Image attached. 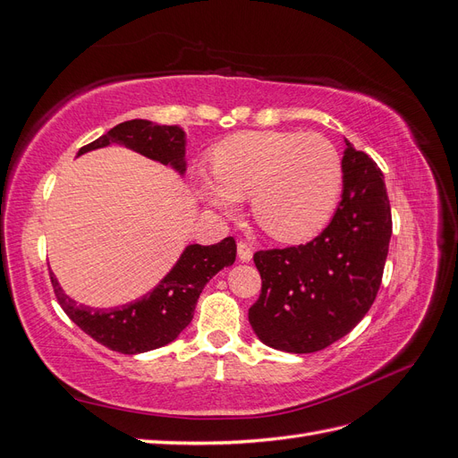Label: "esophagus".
I'll list each match as a JSON object with an SVG mask.
<instances>
[{
    "instance_id": "34e87169",
    "label": "esophagus",
    "mask_w": 458,
    "mask_h": 458,
    "mask_svg": "<svg viewBox=\"0 0 458 458\" xmlns=\"http://www.w3.org/2000/svg\"><path fill=\"white\" fill-rule=\"evenodd\" d=\"M237 252H239V259L241 261H252V248H250V244H248V242H239L237 244Z\"/></svg>"
}]
</instances>
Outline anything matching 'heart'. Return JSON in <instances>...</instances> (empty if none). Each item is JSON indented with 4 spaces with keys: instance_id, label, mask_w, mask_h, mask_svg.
Segmentation results:
<instances>
[{
    "instance_id": "heart-1",
    "label": "heart",
    "mask_w": 458,
    "mask_h": 458,
    "mask_svg": "<svg viewBox=\"0 0 458 458\" xmlns=\"http://www.w3.org/2000/svg\"><path fill=\"white\" fill-rule=\"evenodd\" d=\"M212 162L216 177L199 179L200 199L225 216L252 199L258 225L283 242L315 237L342 195V157L318 133L242 131L219 143Z\"/></svg>"
}]
</instances>
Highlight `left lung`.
<instances>
[{"label": "left lung", "mask_w": 458, "mask_h": 458, "mask_svg": "<svg viewBox=\"0 0 458 458\" xmlns=\"http://www.w3.org/2000/svg\"><path fill=\"white\" fill-rule=\"evenodd\" d=\"M344 192L327 229L308 244L259 250L261 294L248 310L269 348L313 353L344 338L370 310L392 237L384 175L345 141Z\"/></svg>", "instance_id": "1"}]
</instances>
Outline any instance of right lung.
Instances as JSON below:
<instances>
[{"instance_id":"add662e5","label":"right lung","mask_w":458,"mask_h":458,"mask_svg":"<svg viewBox=\"0 0 458 458\" xmlns=\"http://www.w3.org/2000/svg\"><path fill=\"white\" fill-rule=\"evenodd\" d=\"M113 143L128 147L140 155L157 160L183 175L185 174V131L179 126H158L148 120H128L114 126L99 140L81 147L84 152ZM237 244L227 237L217 244H189L164 279L143 298L118 308H89L64 294L51 273V284L63 311L105 348L126 355L145 353L174 342L191 321L197 300L206 283L224 267L233 266Z\"/></svg>"}]
</instances>
